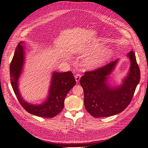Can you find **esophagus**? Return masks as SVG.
<instances>
[{
    "label": "esophagus",
    "mask_w": 148,
    "mask_h": 148,
    "mask_svg": "<svg viewBox=\"0 0 148 148\" xmlns=\"http://www.w3.org/2000/svg\"><path fill=\"white\" fill-rule=\"evenodd\" d=\"M81 75L80 74H76L75 75V81H76V82H78L79 81V79H80V78H81Z\"/></svg>",
    "instance_id": "esophagus-1"
}]
</instances>
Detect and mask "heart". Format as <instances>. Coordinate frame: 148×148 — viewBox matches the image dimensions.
<instances>
[{"label": "heart", "instance_id": "1", "mask_svg": "<svg viewBox=\"0 0 148 148\" xmlns=\"http://www.w3.org/2000/svg\"><path fill=\"white\" fill-rule=\"evenodd\" d=\"M102 48L101 44H93L87 47H78L75 52L81 55L90 54L84 60V65L88 69L94 70L105 65L113 57L114 52L111 49L99 51Z\"/></svg>", "mask_w": 148, "mask_h": 148}]
</instances>
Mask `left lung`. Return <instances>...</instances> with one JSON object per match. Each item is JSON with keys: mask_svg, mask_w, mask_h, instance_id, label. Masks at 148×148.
I'll return each mask as SVG.
<instances>
[{"mask_svg": "<svg viewBox=\"0 0 148 148\" xmlns=\"http://www.w3.org/2000/svg\"><path fill=\"white\" fill-rule=\"evenodd\" d=\"M130 60L128 74L119 85L112 86L110 75L119 58L97 70L86 72L79 81L84 92V105L87 111L95 118L108 117L123 111L131 101L140 81V70L135 53L129 52Z\"/></svg>", "mask_w": 148, "mask_h": 148, "instance_id": "obj_1", "label": "left lung"}]
</instances>
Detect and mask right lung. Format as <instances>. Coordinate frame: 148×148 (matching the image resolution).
Listing matches in <instances>:
<instances>
[{
  "instance_id": "1",
  "label": "right lung",
  "mask_w": 148,
  "mask_h": 148,
  "mask_svg": "<svg viewBox=\"0 0 148 148\" xmlns=\"http://www.w3.org/2000/svg\"><path fill=\"white\" fill-rule=\"evenodd\" d=\"M25 42L18 44L10 66V82L16 97L22 107L29 113L34 115L53 118L58 114L64 108V99L68 92L75 85L76 81L71 71L59 73L53 71L48 94L40 103L34 104L26 101L23 98L19 89V80L23 72L25 63L26 50L23 45Z\"/></svg>"
}]
</instances>
